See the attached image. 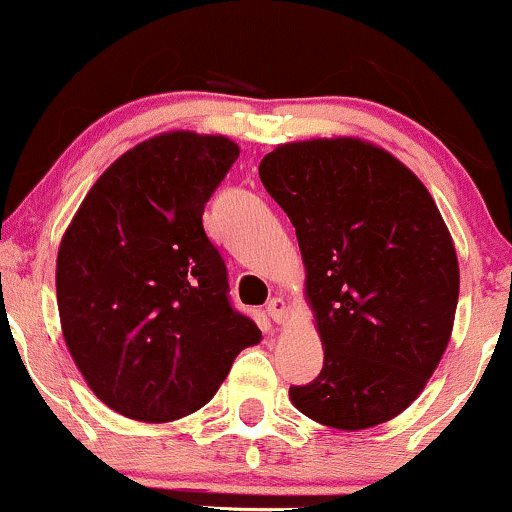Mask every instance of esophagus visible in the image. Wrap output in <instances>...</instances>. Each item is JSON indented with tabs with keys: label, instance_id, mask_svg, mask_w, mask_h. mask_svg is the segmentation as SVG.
Masks as SVG:
<instances>
[{
	"label": "esophagus",
	"instance_id": "34e87169",
	"mask_svg": "<svg viewBox=\"0 0 512 512\" xmlns=\"http://www.w3.org/2000/svg\"><path fill=\"white\" fill-rule=\"evenodd\" d=\"M267 315L272 317L276 325H284L286 317H289V305H286L284 298H272L267 303Z\"/></svg>",
	"mask_w": 512,
	"mask_h": 512
}]
</instances>
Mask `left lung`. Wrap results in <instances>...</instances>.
I'll list each match as a JSON object with an SVG mask.
<instances>
[{"instance_id":"left-lung-1","label":"left lung","mask_w":512,"mask_h":512,"mask_svg":"<svg viewBox=\"0 0 512 512\" xmlns=\"http://www.w3.org/2000/svg\"><path fill=\"white\" fill-rule=\"evenodd\" d=\"M260 180L296 228L325 346L320 375L289 390L293 407L339 431L395 419L438 368L460 296L436 202L402 161L354 137L276 146Z\"/></svg>"}]
</instances>
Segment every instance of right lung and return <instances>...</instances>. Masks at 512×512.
I'll use <instances>...</instances> for the list:
<instances>
[{"instance_id":"right-lung-1","label":"right lung","mask_w":512,"mask_h":512,"mask_svg":"<svg viewBox=\"0 0 512 512\" xmlns=\"http://www.w3.org/2000/svg\"><path fill=\"white\" fill-rule=\"evenodd\" d=\"M240 154L221 134L166 132L88 190L57 252L64 342L93 395L146 424L214 397L262 332L228 301L204 204Z\"/></svg>"}]
</instances>
